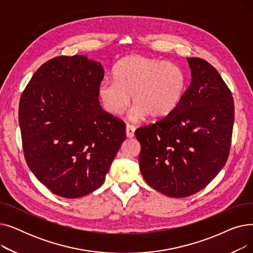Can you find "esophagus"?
<instances>
[{"mask_svg": "<svg viewBox=\"0 0 253 253\" xmlns=\"http://www.w3.org/2000/svg\"><path fill=\"white\" fill-rule=\"evenodd\" d=\"M134 132H135V127L132 125H127L126 126V136L128 138L134 137Z\"/></svg>", "mask_w": 253, "mask_h": 253, "instance_id": "34e87169", "label": "esophagus"}]
</instances>
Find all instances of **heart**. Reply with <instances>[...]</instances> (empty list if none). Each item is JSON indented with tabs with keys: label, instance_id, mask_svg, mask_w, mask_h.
<instances>
[{
	"label": "heart",
	"instance_id": "b5f03b06",
	"mask_svg": "<svg viewBox=\"0 0 253 253\" xmlns=\"http://www.w3.org/2000/svg\"><path fill=\"white\" fill-rule=\"evenodd\" d=\"M115 80H104L97 87L103 110L113 116L122 115L131 101L135 104L132 115L162 119L180 104L187 79L178 65L141 55L120 60L114 70Z\"/></svg>",
	"mask_w": 253,
	"mask_h": 253
}]
</instances>
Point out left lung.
<instances>
[{"mask_svg": "<svg viewBox=\"0 0 253 253\" xmlns=\"http://www.w3.org/2000/svg\"><path fill=\"white\" fill-rule=\"evenodd\" d=\"M191 84L178 108L156 124L140 127V172L147 183L172 198L204 189L228 160L234 99L206 60L187 58Z\"/></svg>", "mask_w": 253, "mask_h": 253, "instance_id": "obj_1", "label": "left lung"}]
</instances>
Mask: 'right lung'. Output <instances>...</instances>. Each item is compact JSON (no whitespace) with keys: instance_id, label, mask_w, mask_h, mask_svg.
I'll list each match as a JSON object with an SVG mask.
<instances>
[{"instance_id":"add662e5","label":"right lung","mask_w":253,"mask_h":253,"mask_svg":"<svg viewBox=\"0 0 253 253\" xmlns=\"http://www.w3.org/2000/svg\"><path fill=\"white\" fill-rule=\"evenodd\" d=\"M100 62L58 56L32 77L19 101L18 121L29 168L53 194L80 198L104 182L126 139L125 124L102 110Z\"/></svg>"}]
</instances>
